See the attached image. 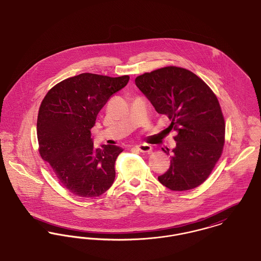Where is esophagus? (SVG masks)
<instances>
[{
  "label": "esophagus",
  "mask_w": 261,
  "mask_h": 261,
  "mask_svg": "<svg viewBox=\"0 0 261 261\" xmlns=\"http://www.w3.org/2000/svg\"><path fill=\"white\" fill-rule=\"evenodd\" d=\"M136 148L142 153H149L152 151V147L149 144H140V145H137Z\"/></svg>",
  "instance_id": "1"
}]
</instances>
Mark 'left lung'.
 Here are the masks:
<instances>
[{"mask_svg": "<svg viewBox=\"0 0 261 261\" xmlns=\"http://www.w3.org/2000/svg\"><path fill=\"white\" fill-rule=\"evenodd\" d=\"M136 86L159 114L172 121L176 147L168 171L158 177L172 191H188L207 179L221 157L225 124L212 89L192 71L167 66L144 73Z\"/></svg>", "mask_w": 261, "mask_h": 261, "instance_id": "obj_1", "label": "left lung"}]
</instances>
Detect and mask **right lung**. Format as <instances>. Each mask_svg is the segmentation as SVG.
Wrapping results in <instances>:
<instances>
[{"mask_svg":"<svg viewBox=\"0 0 261 261\" xmlns=\"http://www.w3.org/2000/svg\"><path fill=\"white\" fill-rule=\"evenodd\" d=\"M128 75L81 73L54 86L41 102L37 135L41 158L74 196L99 197L115 179V161L123 149L93 146L90 129L111 95L125 87Z\"/></svg>","mask_w":261,"mask_h":261,"instance_id":"right-lung-1","label":"right lung"}]
</instances>
